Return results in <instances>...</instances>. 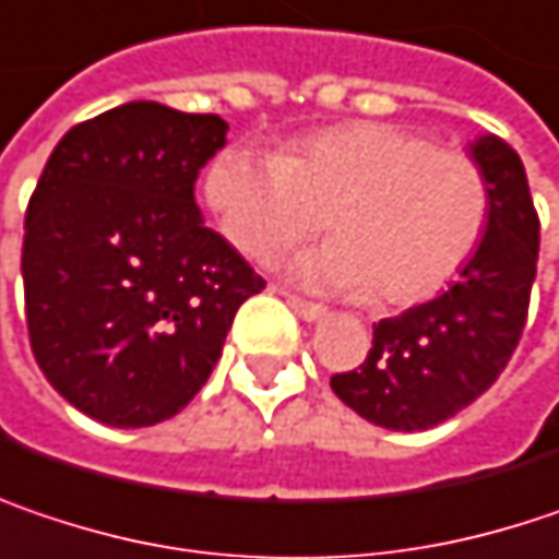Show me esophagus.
<instances>
[{"label":"esophagus","mask_w":559,"mask_h":559,"mask_svg":"<svg viewBox=\"0 0 559 559\" xmlns=\"http://www.w3.org/2000/svg\"><path fill=\"white\" fill-rule=\"evenodd\" d=\"M287 297V304H290V310L300 317V320H323L326 317V307L323 304H313V300H304V297H297V294H284Z\"/></svg>","instance_id":"34e87169"}]
</instances>
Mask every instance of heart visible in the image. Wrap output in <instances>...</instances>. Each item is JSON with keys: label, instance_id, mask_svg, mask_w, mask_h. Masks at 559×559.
Here are the masks:
<instances>
[{"label": "heart", "instance_id": "1", "mask_svg": "<svg viewBox=\"0 0 559 559\" xmlns=\"http://www.w3.org/2000/svg\"><path fill=\"white\" fill-rule=\"evenodd\" d=\"M233 249L272 262L326 227V249L294 275L332 290H371L383 307L441 294L477 255L489 227V181L454 146L390 121H352L294 140L281 156L221 153L204 178Z\"/></svg>", "mask_w": 559, "mask_h": 559}]
</instances>
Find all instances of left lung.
I'll return each mask as SVG.
<instances>
[{"label": "left lung", "instance_id": "1", "mask_svg": "<svg viewBox=\"0 0 559 559\" xmlns=\"http://www.w3.org/2000/svg\"><path fill=\"white\" fill-rule=\"evenodd\" d=\"M471 156L489 181L477 255L441 297L381 320L365 365L330 381L345 406L383 429H431L471 406L502 374L528 320L540 221L525 166L499 136L477 140Z\"/></svg>", "mask_w": 559, "mask_h": 559}]
</instances>
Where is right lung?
<instances>
[{
	"label": "right lung",
	"mask_w": 559,
	"mask_h": 559,
	"mask_svg": "<svg viewBox=\"0 0 559 559\" xmlns=\"http://www.w3.org/2000/svg\"><path fill=\"white\" fill-rule=\"evenodd\" d=\"M227 143L217 115L128 102L53 146L27 201L31 352L79 413L143 429L211 378L265 278L204 227L194 181Z\"/></svg>",
	"instance_id": "obj_1"
}]
</instances>
